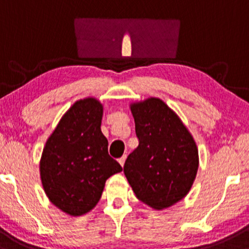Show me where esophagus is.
Returning a JSON list of instances; mask_svg holds the SVG:
<instances>
[{
    "mask_svg": "<svg viewBox=\"0 0 249 249\" xmlns=\"http://www.w3.org/2000/svg\"><path fill=\"white\" fill-rule=\"evenodd\" d=\"M125 159H127V156H125V155H124V156H122V158H120V159H119V163H120V164H121V166H122V167H124V162H125Z\"/></svg>",
    "mask_w": 249,
    "mask_h": 249,
    "instance_id": "34e87169",
    "label": "esophagus"
}]
</instances>
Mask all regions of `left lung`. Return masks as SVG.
<instances>
[{
    "label": "left lung",
    "mask_w": 249,
    "mask_h": 249,
    "mask_svg": "<svg viewBox=\"0 0 249 249\" xmlns=\"http://www.w3.org/2000/svg\"><path fill=\"white\" fill-rule=\"evenodd\" d=\"M139 146L128 155L124 172L136 197L164 209L191 191L199 168L192 134L177 114L158 97L130 105Z\"/></svg>",
    "instance_id": "obj_1"
}]
</instances>
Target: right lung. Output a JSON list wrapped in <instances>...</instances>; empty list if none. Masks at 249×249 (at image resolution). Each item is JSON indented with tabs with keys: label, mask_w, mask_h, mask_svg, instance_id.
<instances>
[{
	"label": "right lung",
	"mask_w": 249,
	"mask_h": 249,
	"mask_svg": "<svg viewBox=\"0 0 249 249\" xmlns=\"http://www.w3.org/2000/svg\"><path fill=\"white\" fill-rule=\"evenodd\" d=\"M102 115L99 100H79L62 116L43 148L42 186L50 202L71 216L91 211L101 199L107 178L122 170L108 154Z\"/></svg>",
	"instance_id": "obj_1"
}]
</instances>
